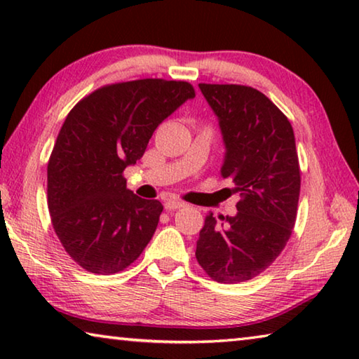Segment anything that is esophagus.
<instances>
[{"label": "esophagus", "instance_id": "34e87169", "mask_svg": "<svg viewBox=\"0 0 359 359\" xmlns=\"http://www.w3.org/2000/svg\"><path fill=\"white\" fill-rule=\"evenodd\" d=\"M185 203L180 201L177 198H169L165 201V209L166 210H174V209H180V208H185Z\"/></svg>", "mask_w": 359, "mask_h": 359}]
</instances>
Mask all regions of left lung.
I'll return each instance as SVG.
<instances>
[{"label":"left lung","instance_id":"obj_1","mask_svg":"<svg viewBox=\"0 0 359 359\" xmlns=\"http://www.w3.org/2000/svg\"><path fill=\"white\" fill-rule=\"evenodd\" d=\"M220 126V174L241 191L238 214L205 215L196 259L220 283H239L267 269L293 231L301 174L288 118L258 90L199 83Z\"/></svg>","mask_w":359,"mask_h":359}]
</instances>
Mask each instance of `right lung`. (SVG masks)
I'll use <instances>...</instances> for the list:
<instances>
[{
  "mask_svg": "<svg viewBox=\"0 0 359 359\" xmlns=\"http://www.w3.org/2000/svg\"><path fill=\"white\" fill-rule=\"evenodd\" d=\"M194 98L188 82L141 79L98 88L72 107L47 166L48 212L65 250L93 274L123 271L154 236L163 205L126 188L163 120Z\"/></svg>",
  "mask_w": 359,
  "mask_h": 359,
  "instance_id": "add662e5",
  "label": "right lung"
}]
</instances>
